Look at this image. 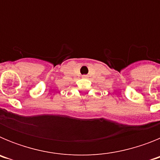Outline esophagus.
<instances>
[{
	"instance_id": "1",
	"label": "esophagus",
	"mask_w": 160,
	"mask_h": 160,
	"mask_svg": "<svg viewBox=\"0 0 160 160\" xmlns=\"http://www.w3.org/2000/svg\"><path fill=\"white\" fill-rule=\"evenodd\" d=\"M82 77H83V78H87V75H83Z\"/></svg>"
}]
</instances>
